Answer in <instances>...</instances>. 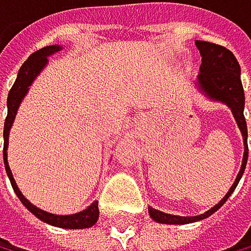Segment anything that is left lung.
<instances>
[{
    "label": "left lung",
    "instance_id": "left-lung-1",
    "mask_svg": "<svg viewBox=\"0 0 251 251\" xmlns=\"http://www.w3.org/2000/svg\"><path fill=\"white\" fill-rule=\"evenodd\" d=\"M195 45H197V49L200 50V54H201L200 74L197 76V80L193 81L195 88H197L201 94H204L207 99H211L214 102L225 103L231 110L239 130L242 133L244 157H242L241 170H239L236 180L233 182V185H231V189L215 206L209 209V211L202 212L200 215H195V217H182V215H173V214L157 211L154 207H148L151 219L163 225L193 223L202 219H207V217H211L214 212L219 211L237 187L239 180H241L245 171L247 160H249V145H247L249 132H247V123L244 118L245 94H244V88L241 81V66H239L234 54L225 49V47L215 45L211 42H204V40H195Z\"/></svg>",
    "mask_w": 251,
    "mask_h": 251
}]
</instances>
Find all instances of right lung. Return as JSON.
<instances>
[{"label":"right lung","mask_w":251,"mask_h":251,"mask_svg":"<svg viewBox=\"0 0 251 251\" xmlns=\"http://www.w3.org/2000/svg\"><path fill=\"white\" fill-rule=\"evenodd\" d=\"M62 50V45H49L44 47L37 51H34L31 56L23 62V66L20 67L17 75V80L14 83L12 89L9 91L7 96V116L4 121V149H2V158H4V168L9 176L10 184H12V189L15 192V195L23 202V206L28 209L29 212H32L39 220H42L44 223L53 225V226L58 228H67V229H83V228H91L94 226L97 219H99V207H97V201H93L91 204L83 209V211L76 212V214H69V215H58V214H51L39 209L37 206H34L29 200H26L23 197V193L18 189V185L15 182V179L12 176V171H10L9 162H7V146H9V133L10 128H12V124L15 121L17 111L20 108V103L23 102L25 96L28 94L29 86L37 76L40 75V72L49 66V58L53 56L54 53H58Z\"/></svg>","instance_id":"1"}]
</instances>
